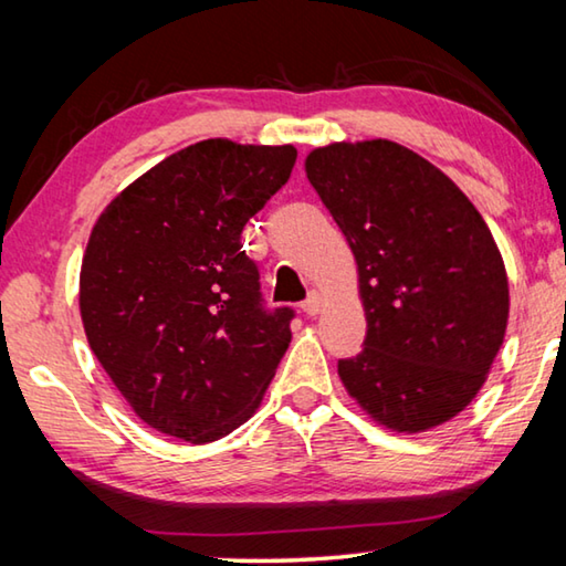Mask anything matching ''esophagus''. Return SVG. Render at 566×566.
I'll return each mask as SVG.
<instances>
[{
    "label": "esophagus",
    "mask_w": 566,
    "mask_h": 566,
    "mask_svg": "<svg viewBox=\"0 0 566 566\" xmlns=\"http://www.w3.org/2000/svg\"><path fill=\"white\" fill-rule=\"evenodd\" d=\"M322 306H324L322 294L312 290V292H310V296H306L304 304H302V312L306 314V317H317V314L322 312Z\"/></svg>",
    "instance_id": "1"
}]
</instances>
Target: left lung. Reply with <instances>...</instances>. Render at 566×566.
<instances>
[{
  "label": "left lung",
  "mask_w": 566,
  "mask_h": 566,
  "mask_svg": "<svg viewBox=\"0 0 566 566\" xmlns=\"http://www.w3.org/2000/svg\"><path fill=\"white\" fill-rule=\"evenodd\" d=\"M304 169L352 247L367 314L364 349L337 364L342 385L395 432L444 424L504 342L510 284L490 227L442 169L397 142H337Z\"/></svg>",
  "instance_id": "8db88e82"
}]
</instances>
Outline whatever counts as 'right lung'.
<instances>
[{"label":"right lung","instance_id":"right-lung-1","mask_svg":"<svg viewBox=\"0 0 566 566\" xmlns=\"http://www.w3.org/2000/svg\"><path fill=\"white\" fill-rule=\"evenodd\" d=\"M292 145L205 139L119 191L90 234L80 312L94 357L142 421L205 444L254 415L292 342L262 304L242 229L286 185Z\"/></svg>","mask_w":566,"mask_h":566}]
</instances>
